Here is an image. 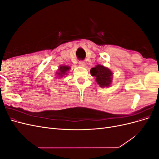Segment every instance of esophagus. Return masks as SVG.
<instances>
[{
    "label": "esophagus",
    "mask_w": 159,
    "mask_h": 159,
    "mask_svg": "<svg viewBox=\"0 0 159 159\" xmlns=\"http://www.w3.org/2000/svg\"><path fill=\"white\" fill-rule=\"evenodd\" d=\"M79 65L80 66H81V67H85V62L84 61H79Z\"/></svg>",
    "instance_id": "esophagus-1"
}]
</instances>
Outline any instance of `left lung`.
<instances>
[{
    "label": "left lung",
    "instance_id": "1",
    "mask_svg": "<svg viewBox=\"0 0 159 159\" xmlns=\"http://www.w3.org/2000/svg\"><path fill=\"white\" fill-rule=\"evenodd\" d=\"M90 73L91 75L95 77L96 81L100 87H109L112 81L111 71L103 66L97 65L91 69Z\"/></svg>",
    "mask_w": 159,
    "mask_h": 159
}]
</instances>
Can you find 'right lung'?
Instances as JSON below:
<instances>
[{"label":"right lung","instance_id":"1","mask_svg":"<svg viewBox=\"0 0 159 159\" xmlns=\"http://www.w3.org/2000/svg\"><path fill=\"white\" fill-rule=\"evenodd\" d=\"M70 69V68L68 66H61L58 69V71L56 72V74L57 75V76L59 75V77H62L66 74V71H68Z\"/></svg>","mask_w":159,"mask_h":159}]
</instances>
